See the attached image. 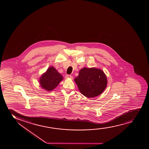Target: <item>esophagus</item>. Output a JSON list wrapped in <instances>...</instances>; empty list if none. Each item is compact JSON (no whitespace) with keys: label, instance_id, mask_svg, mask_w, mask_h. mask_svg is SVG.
Masks as SVG:
<instances>
[{"label":"esophagus","instance_id":"obj_1","mask_svg":"<svg viewBox=\"0 0 149 149\" xmlns=\"http://www.w3.org/2000/svg\"><path fill=\"white\" fill-rule=\"evenodd\" d=\"M65 78L67 79H72V75L67 74V75H65Z\"/></svg>","mask_w":149,"mask_h":149}]
</instances>
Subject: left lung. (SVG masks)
Here are the masks:
<instances>
[{
    "label": "left lung",
    "mask_w": 149,
    "mask_h": 149,
    "mask_svg": "<svg viewBox=\"0 0 149 149\" xmlns=\"http://www.w3.org/2000/svg\"><path fill=\"white\" fill-rule=\"evenodd\" d=\"M74 80L81 93L87 97L99 95L107 84L106 74L102 70L96 68H81Z\"/></svg>",
    "instance_id": "1"
}]
</instances>
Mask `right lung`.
I'll list each match as a JSON object with an SVG mask.
<instances>
[{
    "label": "right lung",
    "instance_id": "obj_1",
    "mask_svg": "<svg viewBox=\"0 0 149 149\" xmlns=\"http://www.w3.org/2000/svg\"><path fill=\"white\" fill-rule=\"evenodd\" d=\"M63 77L53 67H50L40 77L41 87L47 91H52L58 86Z\"/></svg>",
    "mask_w": 149,
    "mask_h": 149
}]
</instances>
